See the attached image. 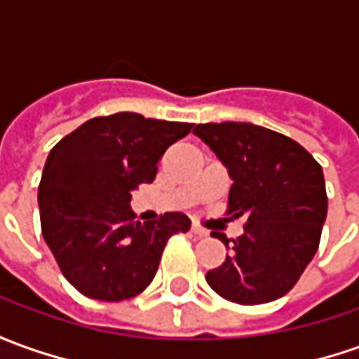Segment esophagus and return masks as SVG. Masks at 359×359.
<instances>
[{
    "label": "esophagus",
    "instance_id": "1",
    "mask_svg": "<svg viewBox=\"0 0 359 359\" xmlns=\"http://www.w3.org/2000/svg\"><path fill=\"white\" fill-rule=\"evenodd\" d=\"M190 230H192V233H194V236H200V238H206V236H208V230H206V228H202L198 222H194Z\"/></svg>",
    "mask_w": 359,
    "mask_h": 359
}]
</instances>
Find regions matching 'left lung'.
<instances>
[{
    "label": "left lung",
    "mask_w": 359,
    "mask_h": 359,
    "mask_svg": "<svg viewBox=\"0 0 359 359\" xmlns=\"http://www.w3.org/2000/svg\"><path fill=\"white\" fill-rule=\"evenodd\" d=\"M192 133L233 180L228 214L248 218L243 233L231 240V253L206 273V281L238 304L281 299L318 250L328 212L323 167L297 141L262 126L198 123ZM222 241L228 248L226 236Z\"/></svg>",
    "instance_id": "left-lung-1"
}]
</instances>
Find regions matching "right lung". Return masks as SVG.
<instances>
[{"instance_id": "1", "label": "right lung", "mask_w": 359, "mask_h": 359, "mask_svg": "<svg viewBox=\"0 0 359 359\" xmlns=\"http://www.w3.org/2000/svg\"><path fill=\"white\" fill-rule=\"evenodd\" d=\"M192 123L119 111L88 119L48 153L39 184L41 228L68 283L90 299L126 301L153 281L180 212L137 222L131 192L153 182L165 151Z\"/></svg>"}]
</instances>
